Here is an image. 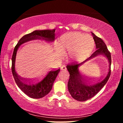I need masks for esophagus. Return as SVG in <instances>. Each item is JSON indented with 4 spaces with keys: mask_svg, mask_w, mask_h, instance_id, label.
<instances>
[{
    "mask_svg": "<svg viewBox=\"0 0 123 123\" xmlns=\"http://www.w3.org/2000/svg\"><path fill=\"white\" fill-rule=\"evenodd\" d=\"M61 69L62 70H66L67 69V68L66 67L64 66V65H63L61 67Z\"/></svg>",
    "mask_w": 123,
    "mask_h": 123,
    "instance_id": "esophagus-1",
    "label": "esophagus"
}]
</instances>
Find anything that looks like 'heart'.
<instances>
[{
    "mask_svg": "<svg viewBox=\"0 0 123 123\" xmlns=\"http://www.w3.org/2000/svg\"><path fill=\"white\" fill-rule=\"evenodd\" d=\"M95 42L93 37L80 32H71L63 35L60 43V54H68L69 59L80 62L86 59L93 51Z\"/></svg>",
    "mask_w": 123,
    "mask_h": 123,
    "instance_id": "1",
    "label": "heart"
}]
</instances>
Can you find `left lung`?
<instances>
[{"instance_id":"8db88e82","label":"left lung","mask_w":123,"mask_h":123,"mask_svg":"<svg viewBox=\"0 0 123 123\" xmlns=\"http://www.w3.org/2000/svg\"><path fill=\"white\" fill-rule=\"evenodd\" d=\"M96 48L94 53L88 59L82 63L78 64L73 62L67 66L69 73V79L68 82V89L70 95L74 99L79 101H84L92 98L96 95L106 84L111 75V56L106 45L102 39L92 32ZM99 55H104L107 57L109 62V69L105 78L100 80L91 81L82 76L78 71L79 66L89 59Z\"/></svg>"}]
</instances>
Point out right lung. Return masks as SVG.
Listing matches in <instances>:
<instances>
[{
	"mask_svg": "<svg viewBox=\"0 0 123 123\" xmlns=\"http://www.w3.org/2000/svg\"><path fill=\"white\" fill-rule=\"evenodd\" d=\"M55 29L35 30L23 36L14 47L12 57V73L16 84L25 94L34 99H39L47 95L51 90L54 82L60 69L51 70L43 78L36 80H28L20 78L15 70V61L17 51L20 45L26 42L36 39H43L53 42L55 39Z\"/></svg>",
	"mask_w": 123,
	"mask_h": 123,
	"instance_id": "1",
	"label": "right lung"
}]
</instances>
